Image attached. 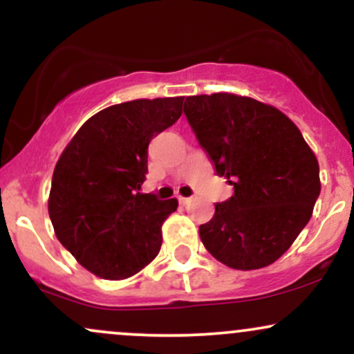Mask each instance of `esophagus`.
<instances>
[{
    "label": "esophagus",
    "mask_w": 354,
    "mask_h": 354,
    "mask_svg": "<svg viewBox=\"0 0 354 354\" xmlns=\"http://www.w3.org/2000/svg\"><path fill=\"white\" fill-rule=\"evenodd\" d=\"M178 200H180V203H181L183 206L189 205V203H191V198H185V196H180V198H178Z\"/></svg>",
    "instance_id": "1"
}]
</instances>
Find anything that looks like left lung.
Returning a JSON list of instances; mask_svg holds the SVG:
<instances>
[{"label": "left lung", "instance_id": "obj_1", "mask_svg": "<svg viewBox=\"0 0 354 354\" xmlns=\"http://www.w3.org/2000/svg\"><path fill=\"white\" fill-rule=\"evenodd\" d=\"M185 115L218 176L234 194L200 226L206 250L234 270L274 263L310 221L319 165L279 109L233 93L188 96Z\"/></svg>", "mask_w": 354, "mask_h": 354}]
</instances>
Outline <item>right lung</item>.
Segmentation results:
<instances>
[{"label": "right lung", "instance_id": "1", "mask_svg": "<svg viewBox=\"0 0 354 354\" xmlns=\"http://www.w3.org/2000/svg\"><path fill=\"white\" fill-rule=\"evenodd\" d=\"M183 100H133L101 109L55 166L48 213L56 238L100 278H129L160 253L161 226L178 200L140 189L149 141L180 120Z\"/></svg>", "mask_w": 354, "mask_h": 354}]
</instances>
